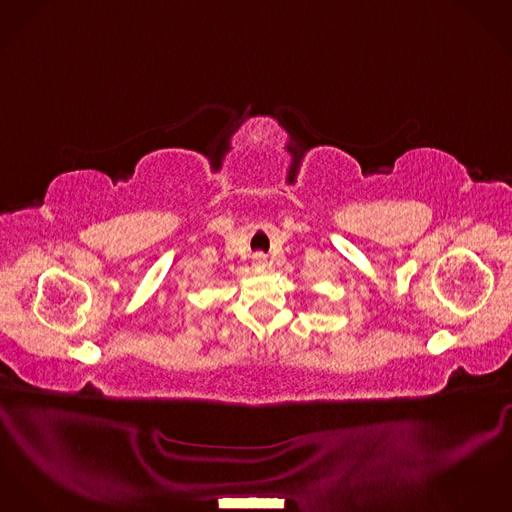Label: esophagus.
Returning <instances> with one entry per match:
<instances>
[{
  "label": "esophagus",
  "instance_id": "obj_1",
  "mask_svg": "<svg viewBox=\"0 0 512 512\" xmlns=\"http://www.w3.org/2000/svg\"><path fill=\"white\" fill-rule=\"evenodd\" d=\"M253 263H255L257 267H263V265L267 263V257H265L263 253H255V255H253Z\"/></svg>",
  "mask_w": 512,
  "mask_h": 512
}]
</instances>
